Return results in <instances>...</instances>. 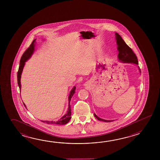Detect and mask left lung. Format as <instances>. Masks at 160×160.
I'll use <instances>...</instances> for the list:
<instances>
[{
  "mask_svg": "<svg viewBox=\"0 0 160 160\" xmlns=\"http://www.w3.org/2000/svg\"><path fill=\"white\" fill-rule=\"evenodd\" d=\"M116 39H117V43L118 45V50L119 51L118 53V59L119 61L126 62V63H133L136 65H138V62L136 54L134 53L133 50L131 48H129L125 41H123L122 38L119 35L118 33H116ZM139 71L141 72V70L139 68ZM94 116L99 121H102L106 122H110L112 121L109 120H105V119H101L99 118L98 116L94 113Z\"/></svg>",
  "mask_w": 160,
  "mask_h": 160,
  "instance_id": "1",
  "label": "left lung"
}]
</instances>
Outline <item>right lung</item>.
I'll return each instance as SVG.
<instances>
[{
    "label": "right lung",
    "mask_w": 160,
    "mask_h": 160,
    "mask_svg": "<svg viewBox=\"0 0 160 160\" xmlns=\"http://www.w3.org/2000/svg\"><path fill=\"white\" fill-rule=\"evenodd\" d=\"M35 41V39L33 41V42L31 43L30 47L27 48V50H26V51L23 53V54L22 55V57H21V61H20V65H19V69H18V71L17 73V79H18V84L19 86V89L21 90V74H22V70H23V68L24 67V64H25V62L27 61V59L30 58L31 55L33 53V51L34 50V42ZM25 55H24V54ZM75 87H74V88H72V91L70 93V95H69V97H68V99H69V104H68V111L67 113L65 114V116H63L62 117L61 119H59L58 121L57 122H55V121H41L42 122H43L46 123L48 124H56V125H65L66 123H68V121H70V119H71L72 118V113H71V108H70V101L72 99V97L73 96V95L74 94L75 92ZM24 104V106L26 107L25 104Z\"/></svg>",
    "instance_id": "1"
}]
</instances>
